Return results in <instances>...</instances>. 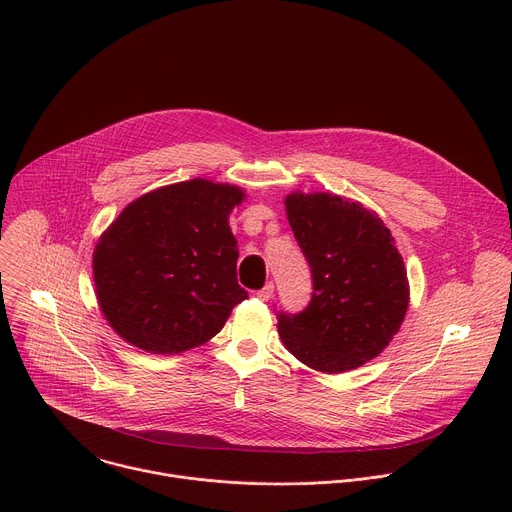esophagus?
<instances>
[{
  "label": "esophagus",
  "mask_w": 512,
  "mask_h": 512,
  "mask_svg": "<svg viewBox=\"0 0 512 512\" xmlns=\"http://www.w3.org/2000/svg\"><path fill=\"white\" fill-rule=\"evenodd\" d=\"M273 291H275L273 281H267V283L257 291V298H259V300H263V302H267V300L273 296Z\"/></svg>",
  "instance_id": "34e87169"
}]
</instances>
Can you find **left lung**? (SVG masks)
<instances>
[{
	"instance_id": "1",
	"label": "left lung",
	"mask_w": 512,
	"mask_h": 512,
	"mask_svg": "<svg viewBox=\"0 0 512 512\" xmlns=\"http://www.w3.org/2000/svg\"><path fill=\"white\" fill-rule=\"evenodd\" d=\"M285 212L314 291L306 310L277 312L281 342L316 371L356 369L383 352L409 306L395 239L375 212L326 192L289 194Z\"/></svg>"
}]
</instances>
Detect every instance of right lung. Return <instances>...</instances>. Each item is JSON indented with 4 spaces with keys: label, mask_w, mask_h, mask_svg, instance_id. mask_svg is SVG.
<instances>
[{
    "label": "right lung",
    "mask_w": 512,
    "mask_h": 512,
    "mask_svg": "<svg viewBox=\"0 0 512 512\" xmlns=\"http://www.w3.org/2000/svg\"><path fill=\"white\" fill-rule=\"evenodd\" d=\"M245 192L202 178L133 200L101 235L93 253L103 316L129 344L178 354L221 332L247 300L237 283L231 210Z\"/></svg>",
    "instance_id": "add662e5"
}]
</instances>
